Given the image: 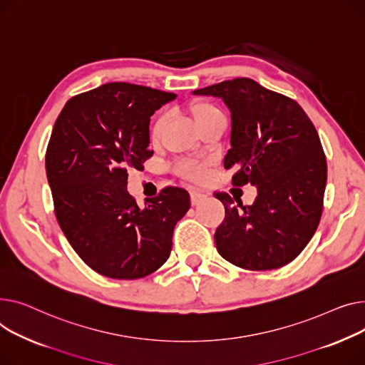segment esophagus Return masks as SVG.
Listing matches in <instances>:
<instances>
[{
	"label": "esophagus",
	"mask_w": 365,
	"mask_h": 365,
	"mask_svg": "<svg viewBox=\"0 0 365 365\" xmlns=\"http://www.w3.org/2000/svg\"><path fill=\"white\" fill-rule=\"evenodd\" d=\"M190 197H191V203H192V205H199L203 199H206V195H205L203 191L191 190V191H190Z\"/></svg>",
	"instance_id": "34e87169"
}]
</instances>
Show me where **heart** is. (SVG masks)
Returning <instances> with one entry per match:
<instances>
[{"label": "heart", "mask_w": 365, "mask_h": 365, "mask_svg": "<svg viewBox=\"0 0 365 365\" xmlns=\"http://www.w3.org/2000/svg\"><path fill=\"white\" fill-rule=\"evenodd\" d=\"M221 110L215 104H212L209 101H199L196 104L191 106V116L195 119L196 125L199 126V130L202 126H205L212 118H215L220 115ZM166 116L165 113H159L153 118V120L150 122L148 126V137L152 141H158L162 130L165 126ZM178 174L187 180H202L206 174V163L199 162V160H182L177 165Z\"/></svg>", "instance_id": "b5f03b06"}]
</instances>
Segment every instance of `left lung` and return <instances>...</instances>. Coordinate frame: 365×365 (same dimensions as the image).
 I'll return each instance as SVG.
<instances>
[{
    "label": "left lung",
    "mask_w": 365,
    "mask_h": 365,
    "mask_svg": "<svg viewBox=\"0 0 365 365\" xmlns=\"http://www.w3.org/2000/svg\"><path fill=\"white\" fill-rule=\"evenodd\" d=\"M195 94L221 97L231 112V148L224 168L232 185H256L250 206L215 191L225 218L215 231L224 259L249 271L292 262L312 239L323 213L327 162L314 123L293 98L234 78ZM240 205L242 209L239 210Z\"/></svg>",
    "instance_id": "8db88e82"
}]
</instances>
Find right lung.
Instances as JSON below:
<instances>
[{"label": "right lung", "mask_w": 365, "mask_h": 365, "mask_svg": "<svg viewBox=\"0 0 365 365\" xmlns=\"http://www.w3.org/2000/svg\"><path fill=\"white\" fill-rule=\"evenodd\" d=\"M175 97L110 82L72 97L54 123L46 169L56 218L79 258L104 277L137 280L159 269L190 209V195L177 185L144 207L126 190L128 170L153 156L150 116Z\"/></svg>", "instance_id": "add662e5"}]
</instances>
